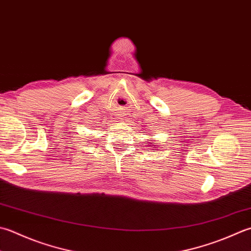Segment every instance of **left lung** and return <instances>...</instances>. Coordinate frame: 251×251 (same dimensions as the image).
Instances as JSON below:
<instances>
[{"label":"left lung","mask_w":251,"mask_h":251,"mask_svg":"<svg viewBox=\"0 0 251 251\" xmlns=\"http://www.w3.org/2000/svg\"><path fill=\"white\" fill-rule=\"evenodd\" d=\"M152 144H153V142H149V145H150V146H152Z\"/></svg>","instance_id":"8db88e82"}]
</instances>
